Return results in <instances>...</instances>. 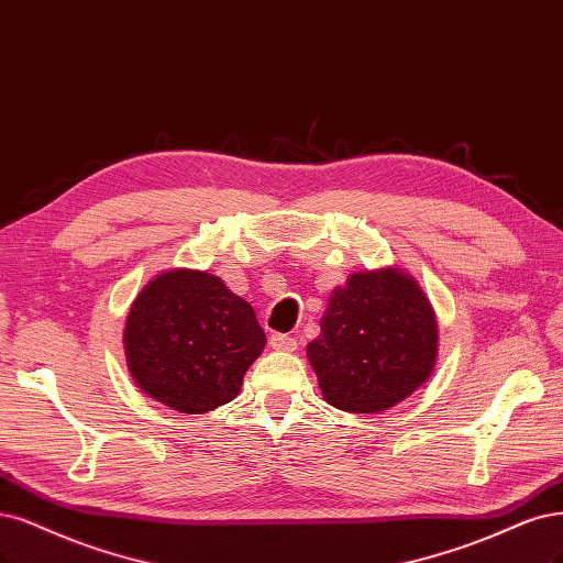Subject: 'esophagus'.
<instances>
[{
    "mask_svg": "<svg viewBox=\"0 0 563 563\" xmlns=\"http://www.w3.org/2000/svg\"><path fill=\"white\" fill-rule=\"evenodd\" d=\"M269 344H273V349H277V352H294L298 346V340L288 333H275L269 338Z\"/></svg>",
    "mask_w": 563,
    "mask_h": 563,
    "instance_id": "obj_1",
    "label": "esophagus"
}]
</instances>
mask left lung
<instances>
[{"mask_svg":"<svg viewBox=\"0 0 563 563\" xmlns=\"http://www.w3.org/2000/svg\"><path fill=\"white\" fill-rule=\"evenodd\" d=\"M438 325L421 288L398 269L352 275L333 290L307 356L338 410L382 412L429 379Z\"/></svg>","mask_w":563,"mask_h":563,"instance_id":"left-lung-1","label":"left lung"}]
</instances>
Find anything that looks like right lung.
I'll use <instances>...</instances> for the list:
<instances>
[{
	"instance_id": "obj_1",
	"label": "right lung",
	"mask_w": 563,
	"mask_h": 563,
	"mask_svg": "<svg viewBox=\"0 0 563 563\" xmlns=\"http://www.w3.org/2000/svg\"><path fill=\"white\" fill-rule=\"evenodd\" d=\"M263 346L254 307L219 277L192 269L153 279L125 323L134 382L184 415L209 412L235 398Z\"/></svg>"
}]
</instances>
